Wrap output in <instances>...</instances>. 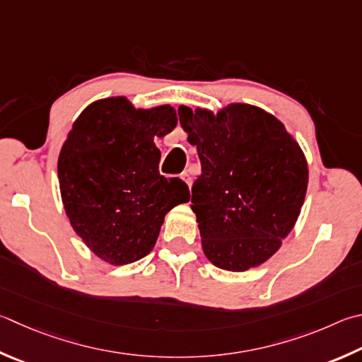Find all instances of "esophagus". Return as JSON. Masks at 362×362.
Here are the masks:
<instances>
[{
    "label": "esophagus",
    "mask_w": 362,
    "mask_h": 362,
    "mask_svg": "<svg viewBox=\"0 0 362 362\" xmlns=\"http://www.w3.org/2000/svg\"><path fill=\"white\" fill-rule=\"evenodd\" d=\"M180 177H182V180H183V182H185L188 187H192V183H193V179H192V175H189V173H187V170H185V173H183V174L180 175Z\"/></svg>",
    "instance_id": "34e87169"
}]
</instances>
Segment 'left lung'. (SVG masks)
<instances>
[{
	"instance_id": "left-lung-1",
	"label": "left lung",
	"mask_w": 362,
	"mask_h": 362,
	"mask_svg": "<svg viewBox=\"0 0 362 362\" xmlns=\"http://www.w3.org/2000/svg\"><path fill=\"white\" fill-rule=\"evenodd\" d=\"M201 175L192 188L204 255L214 266L244 272L277 252L305 199L308 168L284 123L250 104L220 112L179 107Z\"/></svg>"
}]
</instances>
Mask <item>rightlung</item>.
<instances>
[{"label": "right lung", "mask_w": 362, "mask_h": 362, "mask_svg": "<svg viewBox=\"0 0 362 362\" xmlns=\"http://www.w3.org/2000/svg\"><path fill=\"white\" fill-rule=\"evenodd\" d=\"M177 127L174 107L136 109L124 96L91 103L58 156L71 226L98 258L123 266L152 252L170 209L189 201L177 177L160 175L155 137Z\"/></svg>", "instance_id": "add662e5"}]
</instances>
